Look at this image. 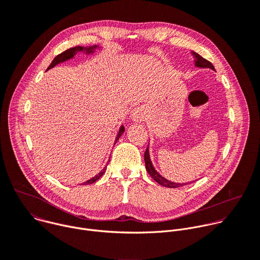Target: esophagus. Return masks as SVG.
I'll return each instance as SVG.
<instances>
[{"mask_svg":"<svg viewBox=\"0 0 260 260\" xmlns=\"http://www.w3.org/2000/svg\"><path fill=\"white\" fill-rule=\"evenodd\" d=\"M131 117L132 120H134L135 122H141L145 119V112L142 108H137L135 110L132 111L131 113Z\"/></svg>","mask_w":260,"mask_h":260,"instance_id":"esophagus-1","label":"esophagus"}]
</instances>
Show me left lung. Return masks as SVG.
Segmentation results:
<instances>
[{
	"instance_id": "8db88e82",
	"label": "left lung",
	"mask_w": 260,
	"mask_h": 260,
	"mask_svg": "<svg viewBox=\"0 0 260 260\" xmlns=\"http://www.w3.org/2000/svg\"><path fill=\"white\" fill-rule=\"evenodd\" d=\"M191 54L193 55L194 57V66L198 67V68H209L213 71H215L214 69V66L209 61L207 60L206 58L202 57L200 54H198L197 52L194 51H191ZM144 159H145V166H146V170L148 172V174H149L151 176V178H153L154 181H156L158 184L162 185V186L165 187H169V188H177V187H180V186H184V185H187L188 183H175V182H172V181H169L168 179H166L165 177H162L153 167L152 165V161H151V158H150V154H149V147H147V149L145 151V154H144ZM191 183V182H189Z\"/></svg>"
}]
</instances>
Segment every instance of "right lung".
<instances>
[{
    "instance_id": "add662e5",
    "label": "right lung",
    "mask_w": 260,
    "mask_h": 260,
    "mask_svg": "<svg viewBox=\"0 0 260 260\" xmlns=\"http://www.w3.org/2000/svg\"><path fill=\"white\" fill-rule=\"evenodd\" d=\"M98 49H101V47H100L99 45L86 46V47H83V46H76V47L70 48V49H68V50L63 51L62 53L58 54L57 56H55V57L53 58V60L51 61L50 66L48 67V69H47V70H50V69H52L53 67H55L56 64L61 63V62H63V61H67V60H69V59L73 58V57L75 56L78 52H83V53H85V54H92V53H94V52H95V50H98ZM124 131H125L124 126H123V125H121V126H120V128H119V132H118V135H117V137H116V139H115L114 145L116 144V142L118 141V139L120 138V136L124 133ZM108 162H109V160H108ZM106 170H107V165L105 166V168H104V169H103V170H102L98 175H95V176H94V177H92L91 179L87 180L86 182H83V185L92 184V183H94L95 181H98V180H99V179L104 175V173L106 172ZM81 185H82V184H81Z\"/></svg>"
}]
</instances>
